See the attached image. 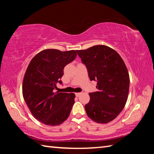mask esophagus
I'll use <instances>...</instances> for the list:
<instances>
[{
    "instance_id": "34e87169",
    "label": "esophagus",
    "mask_w": 154,
    "mask_h": 154,
    "mask_svg": "<svg viewBox=\"0 0 154 154\" xmlns=\"http://www.w3.org/2000/svg\"><path fill=\"white\" fill-rule=\"evenodd\" d=\"M81 93H75V96L78 97H79L81 95Z\"/></svg>"
}]
</instances>
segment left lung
<instances>
[{"mask_svg":"<svg viewBox=\"0 0 154 154\" xmlns=\"http://www.w3.org/2000/svg\"><path fill=\"white\" fill-rule=\"evenodd\" d=\"M87 69L91 81H97V91L89 93L85 106L87 116L97 123L106 124L119 116L126 103L130 77L123 60L106 45H97L77 50Z\"/></svg>","mask_w":154,"mask_h":154,"instance_id":"8db88e82","label":"left lung"}]
</instances>
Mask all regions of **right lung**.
Here are the masks:
<instances>
[{
	"mask_svg": "<svg viewBox=\"0 0 154 154\" xmlns=\"http://www.w3.org/2000/svg\"><path fill=\"white\" fill-rule=\"evenodd\" d=\"M77 56L75 50L47 49L32 58L22 83V94L35 119L49 126H57L69 116L74 93L55 92L61 84L63 69Z\"/></svg>",
	"mask_w": 154,
	"mask_h": 154,
	"instance_id": "1",
	"label": "right lung"
}]
</instances>
